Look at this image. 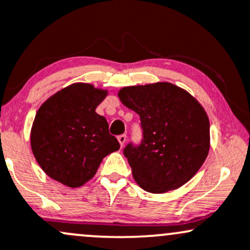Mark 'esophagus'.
Returning <instances> with one entry per match:
<instances>
[{
  "label": "esophagus",
  "mask_w": 250,
  "mask_h": 250,
  "mask_svg": "<svg viewBox=\"0 0 250 250\" xmlns=\"http://www.w3.org/2000/svg\"><path fill=\"white\" fill-rule=\"evenodd\" d=\"M117 140H119L121 147H123V145L125 144V140H127V136H125V134H122V135H119V138H117Z\"/></svg>",
  "instance_id": "34e87169"
}]
</instances>
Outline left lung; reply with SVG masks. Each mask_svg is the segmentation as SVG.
<instances>
[{
  "mask_svg": "<svg viewBox=\"0 0 250 250\" xmlns=\"http://www.w3.org/2000/svg\"><path fill=\"white\" fill-rule=\"evenodd\" d=\"M119 97L141 120V144L123 149L140 188L165 193L188 183L210 148L209 119L198 101L167 82L122 87Z\"/></svg>",
  "mask_w": 250,
  "mask_h": 250,
  "instance_id": "1",
  "label": "left lung"
}]
</instances>
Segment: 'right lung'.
I'll list each match as a JSON object with an SVG mask.
<instances>
[{"label": "right lung", "instance_id": "obj_1", "mask_svg": "<svg viewBox=\"0 0 250 250\" xmlns=\"http://www.w3.org/2000/svg\"><path fill=\"white\" fill-rule=\"evenodd\" d=\"M108 95L94 85L75 83L42 103L31 130L33 154L48 177L79 188L97 172L103 158L120 149L105 117L96 112Z\"/></svg>", "mask_w": 250, "mask_h": 250}]
</instances>
